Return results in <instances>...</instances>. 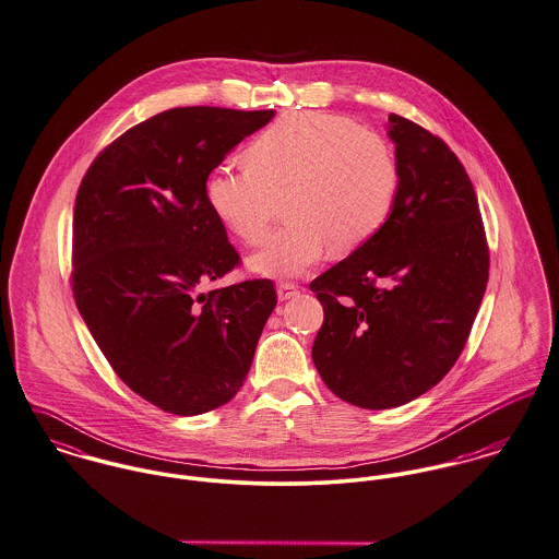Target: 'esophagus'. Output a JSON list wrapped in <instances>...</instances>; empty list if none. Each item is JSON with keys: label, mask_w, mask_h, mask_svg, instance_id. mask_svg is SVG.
I'll list each match as a JSON object with an SVG mask.
<instances>
[{"label": "esophagus", "mask_w": 559, "mask_h": 559, "mask_svg": "<svg viewBox=\"0 0 559 559\" xmlns=\"http://www.w3.org/2000/svg\"><path fill=\"white\" fill-rule=\"evenodd\" d=\"M276 294H278V300H283V302H285V300L296 298L300 292H298V285L283 281V283H278V287H276Z\"/></svg>", "instance_id": "1"}]
</instances>
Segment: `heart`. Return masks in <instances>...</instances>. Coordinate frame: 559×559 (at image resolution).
Returning a JSON list of instances; mask_svg holds the SVG:
<instances>
[{"label": "heart", "instance_id": "1", "mask_svg": "<svg viewBox=\"0 0 559 559\" xmlns=\"http://www.w3.org/2000/svg\"><path fill=\"white\" fill-rule=\"evenodd\" d=\"M242 169L218 167L205 182L214 216L242 242L259 245L283 207L287 223L252 254L265 276H296L328 250L345 257L383 229L401 185L392 147L334 114H292L259 132Z\"/></svg>", "mask_w": 559, "mask_h": 559}]
</instances>
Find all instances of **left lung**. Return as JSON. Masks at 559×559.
Instances as JSON below:
<instances>
[{"label":"left lung","instance_id":"obj_1","mask_svg":"<svg viewBox=\"0 0 559 559\" xmlns=\"http://www.w3.org/2000/svg\"><path fill=\"white\" fill-rule=\"evenodd\" d=\"M401 171L383 229L310 283L323 307L312 362L325 385L365 409L405 405L459 360L489 281V247L456 154L396 114Z\"/></svg>","mask_w":559,"mask_h":559}]
</instances>
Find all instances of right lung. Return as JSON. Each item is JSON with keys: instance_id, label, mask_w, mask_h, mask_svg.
Wrapping results in <instances>:
<instances>
[{"instance_id": "1", "label": "right lung", "mask_w": 559, "mask_h": 559, "mask_svg": "<svg viewBox=\"0 0 559 559\" xmlns=\"http://www.w3.org/2000/svg\"><path fill=\"white\" fill-rule=\"evenodd\" d=\"M274 111L178 107L128 128L90 165L72 218V294L126 385L176 416L229 403L276 307L274 283L201 294L240 254L205 199L223 158Z\"/></svg>"}]
</instances>
